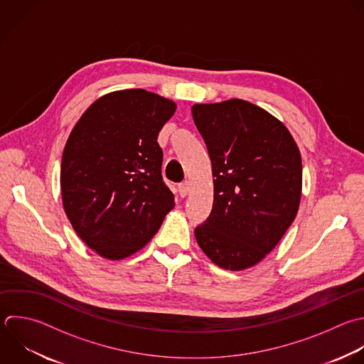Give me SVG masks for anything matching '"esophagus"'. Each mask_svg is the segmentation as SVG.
<instances>
[{"mask_svg":"<svg viewBox=\"0 0 364 364\" xmlns=\"http://www.w3.org/2000/svg\"><path fill=\"white\" fill-rule=\"evenodd\" d=\"M178 191H179L181 198H185V196L189 193V182H188V181H185V182H182V183H179Z\"/></svg>","mask_w":364,"mask_h":364,"instance_id":"1","label":"esophagus"}]
</instances>
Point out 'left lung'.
<instances>
[{"label": "left lung", "mask_w": 364, "mask_h": 364, "mask_svg": "<svg viewBox=\"0 0 364 364\" xmlns=\"http://www.w3.org/2000/svg\"><path fill=\"white\" fill-rule=\"evenodd\" d=\"M213 173V206L195 228L218 266L243 270L260 262L293 223L301 195V158L287 128L243 101L192 107Z\"/></svg>", "instance_id": "8db88e82"}]
</instances>
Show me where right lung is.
<instances>
[{
	"label": "right lung",
	"instance_id": "1",
	"mask_svg": "<svg viewBox=\"0 0 364 364\" xmlns=\"http://www.w3.org/2000/svg\"><path fill=\"white\" fill-rule=\"evenodd\" d=\"M175 109V102L145 90L117 91L95 101L67 141L64 209L102 257L118 260L142 249L175 205L156 141Z\"/></svg>",
	"mask_w": 364,
	"mask_h": 364
}]
</instances>
